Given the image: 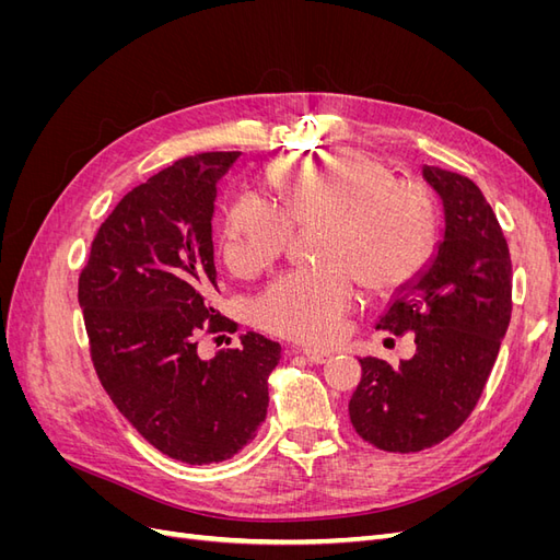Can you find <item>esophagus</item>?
Segmentation results:
<instances>
[{
  "mask_svg": "<svg viewBox=\"0 0 560 560\" xmlns=\"http://www.w3.org/2000/svg\"><path fill=\"white\" fill-rule=\"evenodd\" d=\"M292 352H301L303 358H306L313 364H325L331 358L329 350H315V348H292Z\"/></svg>",
  "mask_w": 560,
  "mask_h": 560,
  "instance_id": "1",
  "label": "esophagus"
}]
</instances>
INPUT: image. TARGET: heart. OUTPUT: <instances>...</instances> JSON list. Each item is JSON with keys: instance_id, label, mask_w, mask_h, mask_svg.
I'll return each instance as SVG.
<instances>
[{"instance_id": "b5f03b06", "label": "heart", "mask_w": 560, "mask_h": 560, "mask_svg": "<svg viewBox=\"0 0 560 560\" xmlns=\"http://www.w3.org/2000/svg\"><path fill=\"white\" fill-rule=\"evenodd\" d=\"M280 210L238 200L224 226V261L252 278L290 243L292 224H322L317 270L276 280L257 301L268 331L303 343H329L354 303V278L385 294L411 282L430 261L439 217L425 186L393 179L389 167L358 149H327L276 163L268 171Z\"/></svg>"}]
</instances>
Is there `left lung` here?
Returning a JSON list of instances; mask_svg holds the SVG:
<instances>
[{
	"label": "left lung",
	"instance_id": "obj_1",
	"mask_svg": "<svg viewBox=\"0 0 560 560\" xmlns=\"http://www.w3.org/2000/svg\"><path fill=\"white\" fill-rule=\"evenodd\" d=\"M442 198V241L389 299L378 329L413 334L416 354L389 366L362 358L348 413L364 442L416 453L444 442L477 406L512 317V259L495 212L471 179L422 165Z\"/></svg>",
	"mask_w": 560,
	"mask_h": 560
}]
</instances>
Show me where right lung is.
Returning a JSON list of instances; mask_svg holds the SVG:
<instances>
[{"mask_svg":"<svg viewBox=\"0 0 560 560\" xmlns=\"http://www.w3.org/2000/svg\"><path fill=\"white\" fill-rule=\"evenodd\" d=\"M241 151L186 156L128 191L100 226L79 276L93 364L116 409L186 465L222 463L254 439L280 343L257 331L200 360L202 331H231L212 308L217 184Z\"/></svg>","mask_w":560,"mask_h":560,"instance_id":"right-lung-1","label":"right lung"}]
</instances>
